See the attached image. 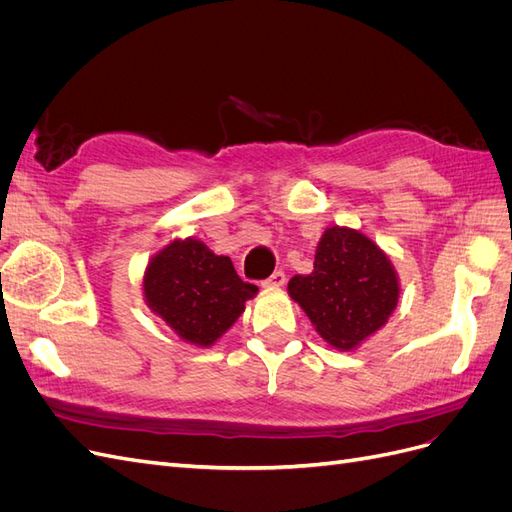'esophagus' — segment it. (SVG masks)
Returning <instances> with one entry per match:
<instances>
[{
	"label": "esophagus",
	"mask_w": 512,
	"mask_h": 512,
	"mask_svg": "<svg viewBox=\"0 0 512 512\" xmlns=\"http://www.w3.org/2000/svg\"><path fill=\"white\" fill-rule=\"evenodd\" d=\"M286 284V275H284V271H275L271 277H267L265 282H262V286L265 288H282Z\"/></svg>",
	"instance_id": "esophagus-1"
}]
</instances>
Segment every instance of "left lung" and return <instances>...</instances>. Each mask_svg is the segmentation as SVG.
Here are the masks:
<instances>
[{
  "label": "left lung",
  "mask_w": 512,
  "mask_h": 512,
  "mask_svg": "<svg viewBox=\"0 0 512 512\" xmlns=\"http://www.w3.org/2000/svg\"><path fill=\"white\" fill-rule=\"evenodd\" d=\"M399 290L391 258L361 230L348 226L324 230L314 271L288 282L290 299L337 350H356L380 331L395 312Z\"/></svg>",
  "instance_id": "8db88e82"
}]
</instances>
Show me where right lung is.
Here are the masks:
<instances>
[{"label":"right lung","instance_id":"1","mask_svg":"<svg viewBox=\"0 0 512 512\" xmlns=\"http://www.w3.org/2000/svg\"><path fill=\"white\" fill-rule=\"evenodd\" d=\"M258 286L243 282L228 256L198 239H175L149 260L143 275L147 307L185 344L209 348L237 322Z\"/></svg>","mask_w":512,"mask_h":512}]
</instances>
